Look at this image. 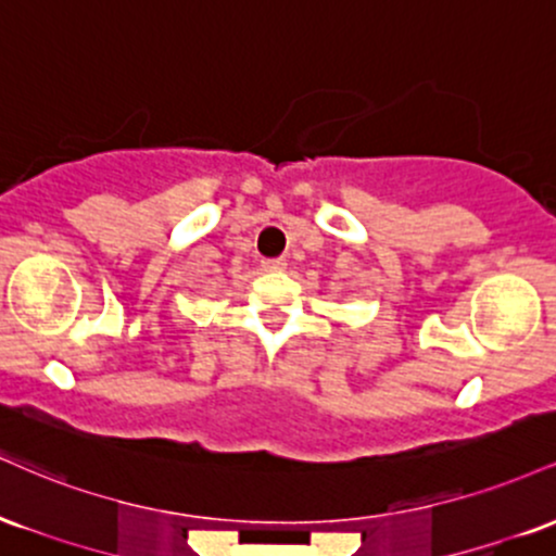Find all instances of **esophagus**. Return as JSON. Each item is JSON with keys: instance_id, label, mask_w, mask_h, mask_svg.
Wrapping results in <instances>:
<instances>
[{"instance_id": "34e87169", "label": "esophagus", "mask_w": 556, "mask_h": 556, "mask_svg": "<svg viewBox=\"0 0 556 556\" xmlns=\"http://www.w3.org/2000/svg\"><path fill=\"white\" fill-rule=\"evenodd\" d=\"M261 266H264V271H282L287 266L285 258H264L261 261Z\"/></svg>"}]
</instances>
